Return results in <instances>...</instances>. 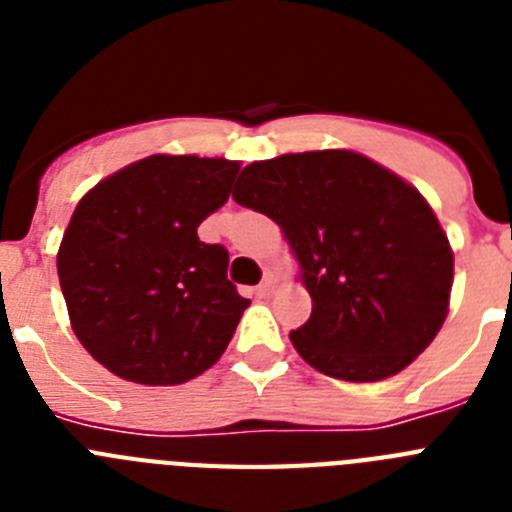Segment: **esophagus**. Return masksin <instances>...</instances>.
Returning a JSON list of instances; mask_svg holds the SVG:
<instances>
[{"mask_svg":"<svg viewBox=\"0 0 512 512\" xmlns=\"http://www.w3.org/2000/svg\"><path fill=\"white\" fill-rule=\"evenodd\" d=\"M274 289H277V277H274V274H266L264 282H261L259 287H256V295H259V297H269V295H274Z\"/></svg>","mask_w":512,"mask_h":512,"instance_id":"esophagus-1","label":"esophagus"}]
</instances>
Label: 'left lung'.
<instances>
[{
  "instance_id": "8db88e82",
  "label": "left lung",
  "mask_w": 512,
  "mask_h": 512,
  "mask_svg": "<svg viewBox=\"0 0 512 512\" xmlns=\"http://www.w3.org/2000/svg\"><path fill=\"white\" fill-rule=\"evenodd\" d=\"M233 200L282 228L312 312L297 354L346 382H379L431 346L449 315L454 251L423 194L343 148L241 171Z\"/></svg>"
}]
</instances>
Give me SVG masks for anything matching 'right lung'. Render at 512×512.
<instances>
[{
    "mask_svg": "<svg viewBox=\"0 0 512 512\" xmlns=\"http://www.w3.org/2000/svg\"><path fill=\"white\" fill-rule=\"evenodd\" d=\"M241 164L140 158L89 189L58 248L76 338L120 379L184 384L210 369L251 302L228 279V251L197 228L228 202Z\"/></svg>",
    "mask_w": 512,
    "mask_h": 512,
    "instance_id": "obj_1",
    "label": "right lung"
}]
</instances>
